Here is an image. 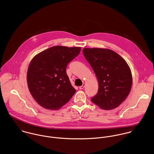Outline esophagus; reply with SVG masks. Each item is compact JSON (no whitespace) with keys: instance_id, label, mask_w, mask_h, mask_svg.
<instances>
[{"instance_id":"esophagus-1","label":"esophagus","mask_w":154,"mask_h":154,"mask_svg":"<svg viewBox=\"0 0 154 154\" xmlns=\"http://www.w3.org/2000/svg\"><path fill=\"white\" fill-rule=\"evenodd\" d=\"M85 83H83L82 86H80V87H79V89H80V90L83 89L85 88Z\"/></svg>"}]
</instances>
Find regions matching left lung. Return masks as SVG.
I'll return each mask as SVG.
<instances>
[{
    "instance_id": "8db88e82",
    "label": "left lung",
    "mask_w": 154,
    "mask_h": 154,
    "mask_svg": "<svg viewBox=\"0 0 154 154\" xmlns=\"http://www.w3.org/2000/svg\"><path fill=\"white\" fill-rule=\"evenodd\" d=\"M83 54L94 72L98 91L92 102L103 109L118 107L131 91L132 75L125 61L108 49L84 48Z\"/></svg>"
}]
</instances>
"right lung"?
<instances>
[{"mask_svg": "<svg viewBox=\"0 0 154 154\" xmlns=\"http://www.w3.org/2000/svg\"><path fill=\"white\" fill-rule=\"evenodd\" d=\"M80 47L56 46L36 55L29 66L27 80L33 98L42 107L57 110L75 93L66 68L78 56Z\"/></svg>", "mask_w": 154, "mask_h": 154, "instance_id": "add662e5", "label": "right lung"}]
</instances>
